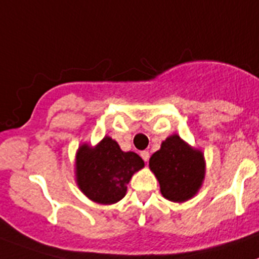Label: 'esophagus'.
<instances>
[{
	"instance_id": "esophagus-1",
	"label": "esophagus",
	"mask_w": 259,
	"mask_h": 259,
	"mask_svg": "<svg viewBox=\"0 0 259 259\" xmlns=\"http://www.w3.org/2000/svg\"><path fill=\"white\" fill-rule=\"evenodd\" d=\"M141 156H142V159L145 160V162H149V159H150L149 151H146V150H145V151H142V153H141Z\"/></svg>"
}]
</instances>
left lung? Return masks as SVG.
Segmentation results:
<instances>
[{
    "mask_svg": "<svg viewBox=\"0 0 259 259\" xmlns=\"http://www.w3.org/2000/svg\"><path fill=\"white\" fill-rule=\"evenodd\" d=\"M149 164L159 182L163 196L178 203L191 199L197 192L205 174L201 151L191 149L177 134L162 142Z\"/></svg>",
    "mask_w": 259,
    "mask_h": 259,
    "instance_id": "8db88e82",
    "label": "left lung"
}]
</instances>
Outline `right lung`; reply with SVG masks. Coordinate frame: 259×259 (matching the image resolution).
<instances>
[{
	"instance_id": "add662e5",
	"label": "right lung",
	"mask_w": 259,
	"mask_h": 259,
	"mask_svg": "<svg viewBox=\"0 0 259 259\" xmlns=\"http://www.w3.org/2000/svg\"><path fill=\"white\" fill-rule=\"evenodd\" d=\"M143 160L133 151H122L118 143L105 137L95 149L84 145L76 156V177L87 197L100 204H114L126 193L127 183Z\"/></svg>"
}]
</instances>
